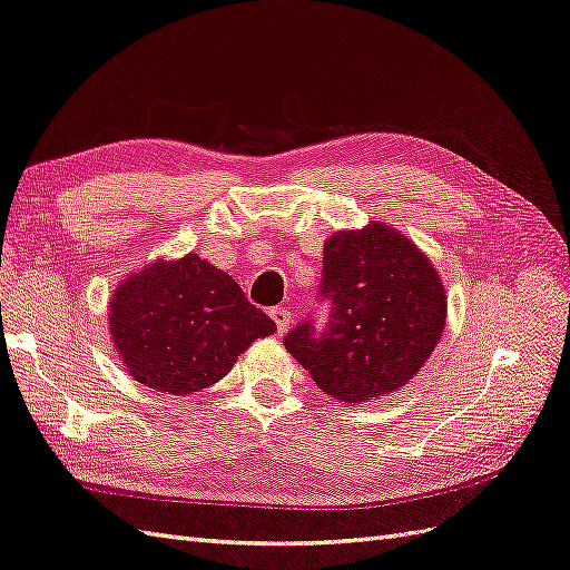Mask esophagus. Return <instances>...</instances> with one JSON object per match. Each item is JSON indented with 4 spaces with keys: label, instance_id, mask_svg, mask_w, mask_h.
<instances>
[{
    "label": "esophagus",
    "instance_id": "34e87169",
    "mask_svg": "<svg viewBox=\"0 0 570 570\" xmlns=\"http://www.w3.org/2000/svg\"><path fill=\"white\" fill-rule=\"evenodd\" d=\"M271 316L275 321V326H278V333H285L292 323V314H289V309H285V306H273Z\"/></svg>",
    "mask_w": 570,
    "mask_h": 570
}]
</instances>
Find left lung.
Returning a JSON list of instances; mask_svg holds the SVG:
<instances>
[{"label": "left lung", "instance_id": "obj_1", "mask_svg": "<svg viewBox=\"0 0 570 570\" xmlns=\"http://www.w3.org/2000/svg\"><path fill=\"white\" fill-rule=\"evenodd\" d=\"M318 297L331 302L326 328L302 321L283 343L341 403L405 386L441 341L449 312L432 261L379 220L326 239Z\"/></svg>", "mask_w": 570, "mask_h": 570}]
</instances>
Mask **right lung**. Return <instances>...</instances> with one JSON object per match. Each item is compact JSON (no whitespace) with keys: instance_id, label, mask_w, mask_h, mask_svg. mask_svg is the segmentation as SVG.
<instances>
[{"instance_id":"add662e5","label":"right lung","mask_w":570,"mask_h":570,"mask_svg":"<svg viewBox=\"0 0 570 570\" xmlns=\"http://www.w3.org/2000/svg\"><path fill=\"white\" fill-rule=\"evenodd\" d=\"M107 318L134 381L170 395L213 386L256 337L275 333L233 275L198 254L158 258L129 275L115 289Z\"/></svg>"}]
</instances>
